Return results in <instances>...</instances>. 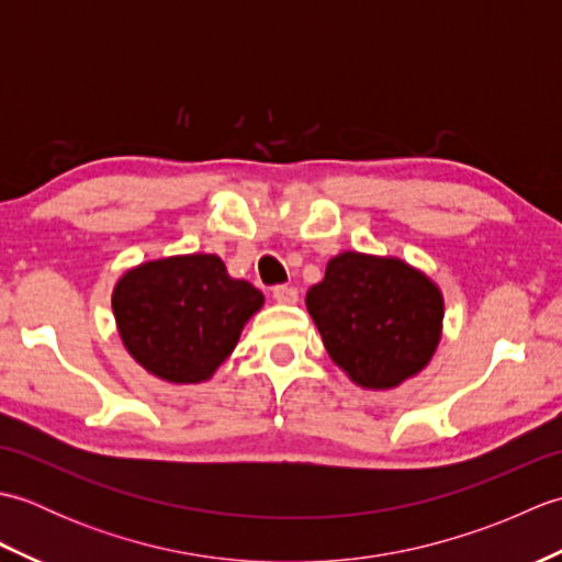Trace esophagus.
Returning <instances> with one entry per match:
<instances>
[{
    "instance_id": "1",
    "label": "esophagus",
    "mask_w": 562,
    "mask_h": 562,
    "mask_svg": "<svg viewBox=\"0 0 562 562\" xmlns=\"http://www.w3.org/2000/svg\"><path fill=\"white\" fill-rule=\"evenodd\" d=\"M272 296L280 304H294L296 300H300V292H296L294 288H290V284H274Z\"/></svg>"
}]
</instances>
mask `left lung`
Wrapping results in <instances>:
<instances>
[{"instance_id":"obj_1","label":"left lung","mask_w":562,"mask_h":562,"mask_svg":"<svg viewBox=\"0 0 562 562\" xmlns=\"http://www.w3.org/2000/svg\"><path fill=\"white\" fill-rule=\"evenodd\" d=\"M330 360L367 389H391L429 362L445 302L420 270L396 258L340 254L306 292Z\"/></svg>"}]
</instances>
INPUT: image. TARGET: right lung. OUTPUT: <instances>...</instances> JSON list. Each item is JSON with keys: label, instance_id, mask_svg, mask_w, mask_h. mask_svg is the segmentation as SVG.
I'll return each mask as SVG.
<instances>
[{"label": "right lung", "instance_id": "1", "mask_svg": "<svg viewBox=\"0 0 562 562\" xmlns=\"http://www.w3.org/2000/svg\"><path fill=\"white\" fill-rule=\"evenodd\" d=\"M262 294L232 280L217 256H176L125 272L113 314L127 352L154 376L198 384L236 348Z\"/></svg>", "mask_w": 562, "mask_h": 562}]
</instances>
